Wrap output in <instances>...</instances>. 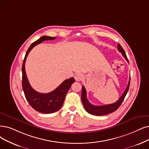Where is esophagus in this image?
Masks as SVG:
<instances>
[{
	"label": "esophagus",
	"mask_w": 149,
	"mask_h": 149,
	"mask_svg": "<svg viewBox=\"0 0 149 149\" xmlns=\"http://www.w3.org/2000/svg\"><path fill=\"white\" fill-rule=\"evenodd\" d=\"M74 79L76 81H80L83 79V76L80 73H78L75 75Z\"/></svg>",
	"instance_id": "obj_1"
}]
</instances>
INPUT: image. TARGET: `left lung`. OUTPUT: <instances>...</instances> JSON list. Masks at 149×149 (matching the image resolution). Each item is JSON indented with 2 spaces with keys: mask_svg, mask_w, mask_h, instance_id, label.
<instances>
[{
  "mask_svg": "<svg viewBox=\"0 0 149 149\" xmlns=\"http://www.w3.org/2000/svg\"><path fill=\"white\" fill-rule=\"evenodd\" d=\"M117 49L118 51L122 52V56L125 57V58L126 59V61L129 63V61L128 60V58L127 57L126 53L122 48V47L120 46V44L117 45ZM130 80L128 82V84L127 85V87L125 89V91L123 92L122 96L120 97V98L118 99L116 102L112 104H106L103 106H95L92 104L90 102H88L87 96H86V90L84 86H82V93H81V100H82V103L84 105V108L86 111L93 116H104L106 114H110V113L114 112L116 111L119 106L121 105L128 91L129 87H130Z\"/></svg>",
  "mask_w": 149,
  "mask_h": 149,
  "instance_id": "obj_1",
  "label": "left lung"
}]
</instances>
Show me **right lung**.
<instances>
[{
	"instance_id": "right-lung-1",
	"label": "right lung",
	"mask_w": 149,
	"mask_h": 149,
	"mask_svg": "<svg viewBox=\"0 0 149 149\" xmlns=\"http://www.w3.org/2000/svg\"><path fill=\"white\" fill-rule=\"evenodd\" d=\"M55 38L56 37L43 36L33 42L29 47L23 61L22 67V85L26 100L35 110L44 114H51L61 108L65 96L75 80L74 78H71L65 80L60 86L51 92L47 93H39L35 91L29 84L26 73L25 62L29 52L35 46L41 43L43 41L52 40Z\"/></svg>"
}]
</instances>
